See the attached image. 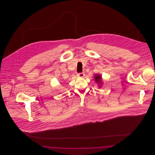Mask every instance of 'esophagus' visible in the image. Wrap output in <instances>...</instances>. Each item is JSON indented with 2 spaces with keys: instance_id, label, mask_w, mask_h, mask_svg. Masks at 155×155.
I'll return each instance as SVG.
<instances>
[{
  "instance_id": "1",
  "label": "esophagus",
  "mask_w": 155,
  "mask_h": 155,
  "mask_svg": "<svg viewBox=\"0 0 155 155\" xmlns=\"http://www.w3.org/2000/svg\"><path fill=\"white\" fill-rule=\"evenodd\" d=\"M85 74L84 73H80L78 74H77V76L79 77H83L84 76Z\"/></svg>"
}]
</instances>
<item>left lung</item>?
<instances>
[{
  "instance_id": "left-lung-1",
  "label": "left lung",
  "mask_w": 155,
  "mask_h": 155,
  "mask_svg": "<svg viewBox=\"0 0 155 155\" xmlns=\"http://www.w3.org/2000/svg\"><path fill=\"white\" fill-rule=\"evenodd\" d=\"M101 80H102V78H101V75H97L96 74L95 75V80L96 81V82H97L98 84H102V82H101Z\"/></svg>"
}]
</instances>
